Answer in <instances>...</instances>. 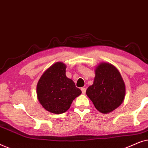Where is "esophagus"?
<instances>
[{"label":"esophagus","mask_w":148,"mask_h":148,"mask_svg":"<svg viewBox=\"0 0 148 148\" xmlns=\"http://www.w3.org/2000/svg\"><path fill=\"white\" fill-rule=\"evenodd\" d=\"M81 90H82V94H84L85 93H86V89L85 88H82V89H81Z\"/></svg>","instance_id":"34e87169"}]
</instances>
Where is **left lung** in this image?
<instances>
[{
	"instance_id": "left-lung-1",
	"label": "left lung",
	"mask_w": 148,
	"mask_h": 148,
	"mask_svg": "<svg viewBox=\"0 0 148 148\" xmlns=\"http://www.w3.org/2000/svg\"><path fill=\"white\" fill-rule=\"evenodd\" d=\"M125 84L119 70L112 64L101 62L95 69V77L86 94L95 108L104 114L112 112L125 100Z\"/></svg>"
}]
</instances>
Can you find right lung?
I'll return each instance as SVG.
<instances>
[{
  "mask_svg": "<svg viewBox=\"0 0 148 148\" xmlns=\"http://www.w3.org/2000/svg\"><path fill=\"white\" fill-rule=\"evenodd\" d=\"M66 68L63 62H55L43 73L36 87L40 104L54 114L67 111L73 101L82 94L73 81L66 76Z\"/></svg>",
  "mask_w": 148,
  "mask_h": 148,
  "instance_id": "add662e5",
  "label": "right lung"
}]
</instances>
